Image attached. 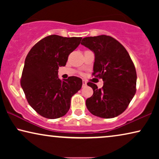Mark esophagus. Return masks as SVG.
Segmentation results:
<instances>
[{
  "instance_id": "34e87169",
  "label": "esophagus",
  "mask_w": 159,
  "mask_h": 159,
  "mask_svg": "<svg viewBox=\"0 0 159 159\" xmlns=\"http://www.w3.org/2000/svg\"><path fill=\"white\" fill-rule=\"evenodd\" d=\"M87 85V82H86V81L85 80H82V87H85Z\"/></svg>"
}]
</instances>
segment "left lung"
Listing matches in <instances>:
<instances>
[{
  "label": "left lung",
  "mask_w": 159,
  "mask_h": 159,
  "mask_svg": "<svg viewBox=\"0 0 159 159\" xmlns=\"http://www.w3.org/2000/svg\"><path fill=\"white\" fill-rule=\"evenodd\" d=\"M82 42L95 54L93 75L103 81L100 89L94 83H88L93 95L86 100L87 108L101 118L119 116L136 93L137 74L133 62L125 48L112 37H88Z\"/></svg>",
  "instance_id": "1"
}]
</instances>
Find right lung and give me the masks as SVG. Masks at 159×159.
I'll return each instance as SVG.
<instances>
[{
    "instance_id": "right-lung-1",
    "label": "right lung",
    "mask_w": 159,
    "mask_h": 159,
    "mask_svg": "<svg viewBox=\"0 0 159 159\" xmlns=\"http://www.w3.org/2000/svg\"><path fill=\"white\" fill-rule=\"evenodd\" d=\"M82 38H64L52 34L37 43L25 61L21 86L31 107L43 117L57 119L68 112L71 98L82 88V80L69 77L61 80L59 66L80 45Z\"/></svg>"
}]
</instances>
